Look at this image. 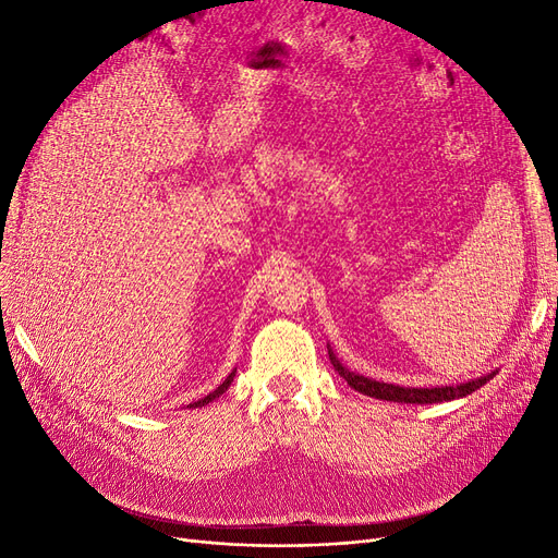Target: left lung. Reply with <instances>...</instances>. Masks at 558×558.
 Instances as JSON below:
<instances>
[{
  "label": "left lung",
  "instance_id": "8db88e82",
  "mask_svg": "<svg viewBox=\"0 0 558 558\" xmlns=\"http://www.w3.org/2000/svg\"><path fill=\"white\" fill-rule=\"evenodd\" d=\"M330 353V363L332 367L340 373V377L347 379V384L351 388H356L359 393L369 396V398H379V400H393V402H410V404H428V402H445V400H453V398H463L470 396L475 388L484 386L494 375H486L480 379H472L468 384H459V386H440V388H402V386H393V384H381V381H373L361 375L349 373L347 367H342V363L337 361V356L332 351Z\"/></svg>",
  "mask_w": 558,
  "mask_h": 558
}]
</instances>
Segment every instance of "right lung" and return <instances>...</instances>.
<instances>
[{"label": "right lung", "mask_w": 558, "mask_h": 558, "mask_svg": "<svg viewBox=\"0 0 558 558\" xmlns=\"http://www.w3.org/2000/svg\"><path fill=\"white\" fill-rule=\"evenodd\" d=\"M232 377H234V375H230V377H228V379H226V381H223L221 386H218V388H216V391H214V393H209V396H207L205 400H199V402H195V404H205V402H209V400L218 398V396H221V393H226V391H228V386H230V381H232Z\"/></svg>", "instance_id": "add662e5"}]
</instances>
